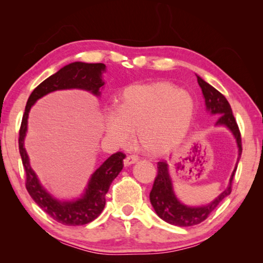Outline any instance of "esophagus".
I'll return each mask as SVG.
<instances>
[{
	"mask_svg": "<svg viewBox=\"0 0 263 263\" xmlns=\"http://www.w3.org/2000/svg\"><path fill=\"white\" fill-rule=\"evenodd\" d=\"M138 160H139V158H138V156H136V155L126 156L125 159H124V166H130L132 164H136Z\"/></svg>",
	"mask_w": 263,
	"mask_h": 263,
	"instance_id": "esophagus-1",
	"label": "esophagus"
}]
</instances>
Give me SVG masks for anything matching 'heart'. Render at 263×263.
Returning <instances> with one entry per match:
<instances>
[{
  "mask_svg": "<svg viewBox=\"0 0 263 263\" xmlns=\"http://www.w3.org/2000/svg\"><path fill=\"white\" fill-rule=\"evenodd\" d=\"M193 98L168 82H154L126 88L120 96V108L105 115V133L124 144L138 132L142 152L161 156L176 148L194 119Z\"/></svg>",
  "mask_w": 263,
  "mask_h": 263,
  "instance_id": "heart-1",
  "label": "heart"
}]
</instances>
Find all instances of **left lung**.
<instances>
[{
    "mask_svg": "<svg viewBox=\"0 0 263 263\" xmlns=\"http://www.w3.org/2000/svg\"><path fill=\"white\" fill-rule=\"evenodd\" d=\"M198 78V83L202 90L205 108L211 115H218V120L216 122L217 126H225L232 132L237 143L238 148V156L237 161L234 168L232 176L230 178V183H228L227 187L222 191L218 197L212 200L210 203L199 206L193 205H186L182 203L180 200L177 199L176 194L173 189V181L170 175V168L168 164L166 161H159L158 163V174L155 178L154 186L152 192H150V202H152L154 209L161 219L168 222L171 225L180 226V227H186V226H193L198 225L200 222L206 219L212 211H214L218 204H219L222 200H224L227 195H230L232 192V183L234 175L237 168L238 160L241 158L242 155V140H241V133H239L237 123L235 121V117L233 115V111L231 108L230 103L222 93L205 82L202 78Z\"/></svg>",
    "mask_w": 263,
    "mask_h": 263,
    "instance_id": "obj_1",
    "label": "left lung"
}]
</instances>
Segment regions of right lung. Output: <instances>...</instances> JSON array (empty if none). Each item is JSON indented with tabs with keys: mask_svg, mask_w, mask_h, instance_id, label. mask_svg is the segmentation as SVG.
I'll list each match as a JSON object with an SVG mask.
<instances>
[{
	"mask_svg": "<svg viewBox=\"0 0 263 263\" xmlns=\"http://www.w3.org/2000/svg\"><path fill=\"white\" fill-rule=\"evenodd\" d=\"M106 71V65L103 63H85L73 62L63 66L57 73L48 77L41 85L37 86L28 98L24 116L19 132V152L22 159V165L26 172V187L32 200L41 208L51 216L54 220L68 226L86 225L96 219L102 214L106 203L105 195L108 192L116 176L123 168V159L125 155L115 153L106 159L98 168L95 171L85 192L80 198L71 201L59 200L49 193L39 182L36 173L30 166L29 157L25 148V138L28 127V116L30 108L39 98L45 95L64 89H81L99 96L100 88L105 82L103 73Z\"/></svg>",
	"mask_w": 263,
	"mask_h": 263,
	"instance_id": "obj_1",
	"label": "right lung"
}]
</instances>
